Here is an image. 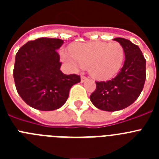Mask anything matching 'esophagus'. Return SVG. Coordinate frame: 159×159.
Returning a JSON list of instances; mask_svg holds the SVG:
<instances>
[{
	"mask_svg": "<svg viewBox=\"0 0 159 159\" xmlns=\"http://www.w3.org/2000/svg\"><path fill=\"white\" fill-rule=\"evenodd\" d=\"M87 80H88V78H87L86 76H84V75H82V76H81V83L85 82Z\"/></svg>",
	"mask_w": 159,
	"mask_h": 159,
	"instance_id": "obj_1",
	"label": "esophagus"
}]
</instances>
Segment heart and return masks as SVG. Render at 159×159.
Returning <instances> with one entry per match:
<instances>
[{
    "label": "heart",
    "mask_w": 159,
    "mask_h": 159,
    "mask_svg": "<svg viewBox=\"0 0 159 159\" xmlns=\"http://www.w3.org/2000/svg\"><path fill=\"white\" fill-rule=\"evenodd\" d=\"M61 58L73 68L88 67L90 74L98 80H108L122 68L125 52L118 42H91L72 45L70 54L62 52Z\"/></svg>",
    "instance_id": "heart-1"
}]
</instances>
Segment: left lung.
I'll return each mask as SVG.
<instances>
[{
  "label": "left lung",
  "mask_w": 159,
  "mask_h": 159,
  "mask_svg": "<svg viewBox=\"0 0 159 159\" xmlns=\"http://www.w3.org/2000/svg\"><path fill=\"white\" fill-rule=\"evenodd\" d=\"M124 49L125 61L117 75L107 82H95L90 99L102 111H116L131 105L139 96L146 80V60L139 46L124 38H115Z\"/></svg>",
  "instance_id": "1"
}]
</instances>
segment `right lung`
Wrapping results in <instances>:
<instances>
[{"label":"right lung","mask_w":159,"mask_h":159,"mask_svg":"<svg viewBox=\"0 0 159 159\" xmlns=\"http://www.w3.org/2000/svg\"><path fill=\"white\" fill-rule=\"evenodd\" d=\"M64 40L41 37L29 41L16 55L13 78L16 91L28 105L40 111H54L67 101L71 87L80 82L75 74L60 71L57 53Z\"/></svg>","instance_id":"add662e5"}]
</instances>
